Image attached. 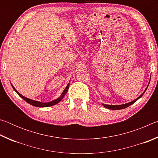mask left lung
I'll list each match as a JSON object with an SVG mask.
<instances>
[{"label": "left lung", "instance_id": "1", "mask_svg": "<svg viewBox=\"0 0 158 158\" xmlns=\"http://www.w3.org/2000/svg\"><path fill=\"white\" fill-rule=\"evenodd\" d=\"M150 81H151V79H150ZM149 83H150V81H149ZM149 83H148V85H147V87H146V89H145V90H144V91L142 93H141V95H140V96H139V97L137 99H135V100L130 102H127L126 104H123V105H105V104H102V105L105 106V107L109 109H112V110H119V109L127 108L129 106H130L131 105H132V104L135 103L136 101H137L140 98L142 97V95L144 94V93H145V91L147 89V88H148V86Z\"/></svg>", "mask_w": 158, "mask_h": 158}]
</instances>
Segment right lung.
I'll list each match as a JSON object with an SVG mask.
<instances>
[{
	"instance_id": "1",
	"label": "right lung",
	"mask_w": 158,
	"mask_h": 158,
	"mask_svg": "<svg viewBox=\"0 0 158 158\" xmlns=\"http://www.w3.org/2000/svg\"><path fill=\"white\" fill-rule=\"evenodd\" d=\"M13 88V89L15 90V91L17 93V94L20 96L21 98H23V100H24L26 102H28V104H30L31 105H33L34 106H37V107H47V106H53V105H55L58 104L59 102H60L62 100V99L64 98V96L65 95L66 93L68 92V89H69V83H68V85H67V86L65 87V89H64V90L63 91V93H61V95L60 97H58L57 99H55V100H53L52 101H50V102H39V101H36V100H31V99H29L24 97V96H23L21 94H20L19 93L17 90L15 89V88L13 86V85L11 84Z\"/></svg>"
}]
</instances>
